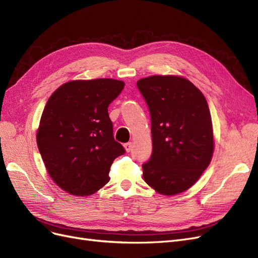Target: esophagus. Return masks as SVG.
Segmentation results:
<instances>
[{"label":"esophagus","instance_id":"34e87169","mask_svg":"<svg viewBox=\"0 0 258 258\" xmlns=\"http://www.w3.org/2000/svg\"><path fill=\"white\" fill-rule=\"evenodd\" d=\"M124 148H125L126 152H131V151H132V148H133V144H132V143L124 144Z\"/></svg>","mask_w":258,"mask_h":258}]
</instances>
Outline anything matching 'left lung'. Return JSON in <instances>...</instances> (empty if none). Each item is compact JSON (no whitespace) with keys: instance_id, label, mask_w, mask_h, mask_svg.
I'll list each match as a JSON object with an SVG mask.
<instances>
[{"instance_id":"obj_1","label":"left lung","mask_w":258,"mask_h":258,"mask_svg":"<svg viewBox=\"0 0 258 258\" xmlns=\"http://www.w3.org/2000/svg\"><path fill=\"white\" fill-rule=\"evenodd\" d=\"M151 115L152 154L143 165L146 183L163 195L192 186L209 166L213 131L204 94L178 76H150L137 81Z\"/></svg>"}]
</instances>
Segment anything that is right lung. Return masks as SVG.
<instances>
[{
    "mask_svg": "<svg viewBox=\"0 0 258 258\" xmlns=\"http://www.w3.org/2000/svg\"><path fill=\"white\" fill-rule=\"evenodd\" d=\"M124 82L74 80L57 88L41 114L36 140L49 176L66 192L88 196L103 187L114 159L125 153L113 138L108 106Z\"/></svg>",
    "mask_w": 258,
    "mask_h": 258,
    "instance_id": "add662e5",
    "label": "right lung"
}]
</instances>
